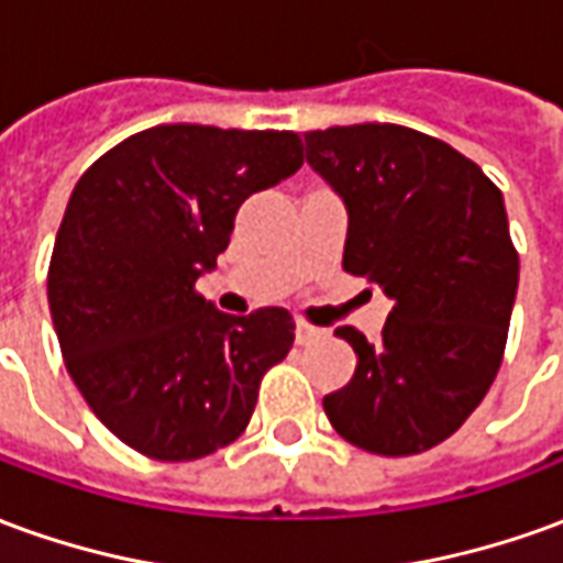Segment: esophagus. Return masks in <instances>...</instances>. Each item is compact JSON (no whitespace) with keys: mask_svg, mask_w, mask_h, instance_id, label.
<instances>
[{"mask_svg":"<svg viewBox=\"0 0 563 563\" xmlns=\"http://www.w3.org/2000/svg\"><path fill=\"white\" fill-rule=\"evenodd\" d=\"M325 338V329H319L313 322H307V319H298L295 322V341L301 343V346H310V343H317Z\"/></svg>","mask_w":563,"mask_h":563,"instance_id":"obj_1","label":"esophagus"}]
</instances>
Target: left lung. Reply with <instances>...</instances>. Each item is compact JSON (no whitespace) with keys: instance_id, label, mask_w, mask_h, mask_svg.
<instances>
[{"instance_id":"1","label":"left lung","mask_w":563,"mask_h":563,"mask_svg":"<svg viewBox=\"0 0 563 563\" xmlns=\"http://www.w3.org/2000/svg\"><path fill=\"white\" fill-rule=\"evenodd\" d=\"M305 144L350 213L343 271L391 298L377 343L334 331L358 362L322 407L353 446L419 455L459 431L504 362L519 286L504 196L446 141L395 123L317 129Z\"/></svg>"}]
</instances>
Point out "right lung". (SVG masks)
Returning <instances> with one entry per match:
<instances>
[{
  "mask_svg": "<svg viewBox=\"0 0 563 563\" xmlns=\"http://www.w3.org/2000/svg\"><path fill=\"white\" fill-rule=\"evenodd\" d=\"M301 162L295 132L174 123L80 174L47 268L51 317L84 401L141 455L192 461L234 443L262 377L292 350L289 310L232 317L196 283L238 208Z\"/></svg>",
  "mask_w": 563,
  "mask_h": 563,
  "instance_id": "obj_1",
  "label": "right lung"
}]
</instances>
